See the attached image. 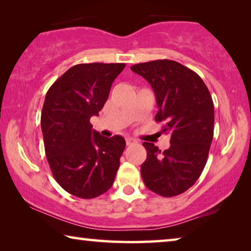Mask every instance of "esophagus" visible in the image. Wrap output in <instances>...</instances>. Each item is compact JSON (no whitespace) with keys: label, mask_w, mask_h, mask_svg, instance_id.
Segmentation results:
<instances>
[{"label":"esophagus","mask_w":251,"mask_h":251,"mask_svg":"<svg viewBox=\"0 0 251 251\" xmlns=\"http://www.w3.org/2000/svg\"><path fill=\"white\" fill-rule=\"evenodd\" d=\"M135 143H137L136 142V139H134V138H126V144L127 145H131V144H135Z\"/></svg>","instance_id":"34e87169"}]
</instances>
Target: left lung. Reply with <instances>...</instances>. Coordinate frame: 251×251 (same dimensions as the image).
Masks as SVG:
<instances>
[{"instance_id":"obj_1","label":"left lung","mask_w":251,"mask_h":251,"mask_svg":"<svg viewBox=\"0 0 251 251\" xmlns=\"http://www.w3.org/2000/svg\"><path fill=\"white\" fill-rule=\"evenodd\" d=\"M154 90L163 131L171 135V147L161 151L144 142L147 158L141 174L146 187L163 197L189 189L201 175L214 136V103L201 76L171 59L141 63L130 67Z\"/></svg>"}]
</instances>
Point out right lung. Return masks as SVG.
<instances>
[{
	"label": "right lung",
	"instance_id": "obj_1",
	"mask_svg": "<svg viewBox=\"0 0 251 251\" xmlns=\"http://www.w3.org/2000/svg\"><path fill=\"white\" fill-rule=\"evenodd\" d=\"M123 63L78 64L67 70L46 93L41 114L45 154L59 186L91 199L107 192L120 167L126 142L93 129Z\"/></svg>",
	"mask_w": 251,
	"mask_h": 251
}]
</instances>
